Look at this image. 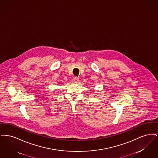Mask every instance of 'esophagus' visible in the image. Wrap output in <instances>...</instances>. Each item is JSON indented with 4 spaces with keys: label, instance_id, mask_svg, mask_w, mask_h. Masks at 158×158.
<instances>
[{
    "label": "esophagus",
    "instance_id": "34e87169",
    "mask_svg": "<svg viewBox=\"0 0 158 158\" xmlns=\"http://www.w3.org/2000/svg\"><path fill=\"white\" fill-rule=\"evenodd\" d=\"M79 81V79L78 77H75L73 78V82L75 83H78Z\"/></svg>",
    "mask_w": 158,
    "mask_h": 158
}]
</instances>
